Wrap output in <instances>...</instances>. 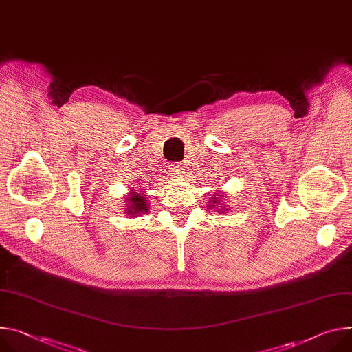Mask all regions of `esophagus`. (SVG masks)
Masks as SVG:
<instances>
[{
	"mask_svg": "<svg viewBox=\"0 0 352 352\" xmlns=\"http://www.w3.org/2000/svg\"><path fill=\"white\" fill-rule=\"evenodd\" d=\"M186 171V167L185 164L182 163H174L171 164V167L168 168V174L173 177V178H181Z\"/></svg>",
	"mask_w": 352,
	"mask_h": 352,
	"instance_id": "obj_1",
	"label": "esophagus"
}]
</instances>
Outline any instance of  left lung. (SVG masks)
<instances>
[{
	"instance_id": "1",
	"label": "left lung",
	"mask_w": 352,
	"mask_h": 352,
	"mask_svg": "<svg viewBox=\"0 0 352 352\" xmlns=\"http://www.w3.org/2000/svg\"><path fill=\"white\" fill-rule=\"evenodd\" d=\"M219 197H220V195H219ZM213 198H214V197H213ZM217 202H219V201H217V198H214V204H217ZM214 204H213L212 206H214Z\"/></svg>"
}]
</instances>
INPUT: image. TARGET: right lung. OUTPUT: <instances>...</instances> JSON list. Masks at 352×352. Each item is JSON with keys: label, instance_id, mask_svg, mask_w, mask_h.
<instances>
[{"label": "right lung", "instance_id": "add662e5", "mask_svg": "<svg viewBox=\"0 0 352 352\" xmlns=\"http://www.w3.org/2000/svg\"><path fill=\"white\" fill-rule=\"evenodd\" d=\"M144 194V192H143ZM129 209L127 210L132 214H139V213H146L148 210V206H147V195H142V194H138V192H133L131 197H129Z\"/></svg>", "mask_w": 352, "mask_h": 352}]
</instances>
